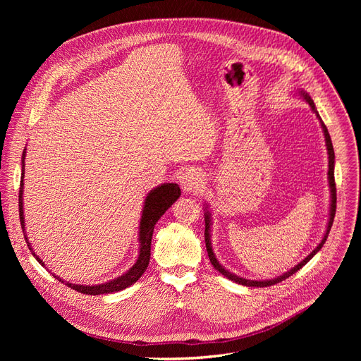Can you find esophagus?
<instances>
[{
	"label": "esophagus",
	"mask_w": 361,
	"mask_h": 361,
	"mask_svg": "<svg viewBox=\"0 0 361 361\" xmlns=\"http://www.w3.org/2000/svg\"><path fill=\"white\" fill-rule=\"evenodd\" d=\"M180 184L184 192L192 193L200 190L204 184V180L197 169H187L180 176Z\"/></svg>",
	"instance_id": "obj_1"
}]
</instances>
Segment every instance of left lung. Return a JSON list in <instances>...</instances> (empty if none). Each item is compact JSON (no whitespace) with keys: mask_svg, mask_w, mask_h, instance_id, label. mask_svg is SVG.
<instances>
[{"mask_svg":"<svg viewBox=\"0 0 361 361\" xmlns=\"http://www.w3.org/2000/svg\"><path fill=\"white\" fill-rule=\"evenodd\" d=\"M301 94L302 97H305V99L307 101V104L312 106V109L317 114V111H316V108H314V104H313V101H312V98L309 97L307 93H302L301 92ZM317 117H319V114H317ZM320 118V117H319ZM322 123V121H320ZM322 128H324V133H325V140H326V146H328V154H329V171H328V178H329V185H331V196H332V200H331V216H329V222H328V228H326V234H325V237H324V240L320 241V244L317 245V247L302 262H300L297 267H294L290 272H287V274H283V275H281V276H278V278H275V279H269V281H250V279H245V278H240V276H237V275H234V274H231V272H228L226 271L225 268H222L221 264H219V262L216 260V257H215V255H214V252H212V245H211V235H209V228H211V215H209V212H206V215H204V243H206V250H207V256H209V259H211V263L214 264V268L218 271V272H221L224 276H226L228 279H231V281H234V282H237V283H241V286H245V287H271V286H275V283H278V282H281V281H286L287 278H290L293 274H295L297 271H300L302 267H305V264L322 249L324 247V244H325V241H326V238H328V234H329V231H331V226H332V224H334V218H335V212H336V184H335V177H334V162H335V154H334V146H332V142H331V136H329V133H328V128H326V126L322 123Z\"/></svg>","mask_w":361,"mask_h":361,"instance_id":"1","label":"left lung"}]
</instances>
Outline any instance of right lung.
Listing matches in <instances>:
<instances>
[{
    "label": "right lung",
    "mask_w": 361,
    "mask_h": 361,
    "mask_svg": "<svg viewBox=\"0 0 361 361\" xmlns=\"http://www.w3.org/2000/svg\"><path fill=\"white\" fill-rule=\"evenodd\" d=\"M25 155H26V149L23 150V159H22V178H20V192H18V215H20V224H22V230H23V235L25 240L30 247V243L27 241L26 233H25V218H23V176H25ZM181 192L180 187L174 183H168V184H162L159 187H157L155 190H152L146 200H145V207H143V214H142V219H140V255L137 262L133 264V268L121 275L117 279H112L111 282L106 283H101V286H75V283H68L67 286L75 291H79L82 294H89V295H99V294H109V293H117L121 291L127 287H130L131 283H135L146 271L149 260H150V243H152V234H154V228L155 224L158 222V219L166 212L168 207L173 204L178 197H180ZM32 255L36 257V260L39 262L42 267H45L44 262L37 257L33 250ZM61 282H64L63 279H59Z\"/></svg>",
    "instance_id": "add662e5"
}]
</instances>
